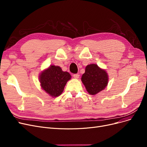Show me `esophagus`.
<instances>
[{
  "label": "esophagus",
  "instance_id": "1",
  "mask_svg": "<svg viewBox=\"0 0 147 147\" xmlns=\"http://www.w3.org/2000/svg\"><path fill=\"white\" fill-rule=\"evenodd\" d=\"M73 76L75 78V79H78V78H80V75L78 74H74V75H73Z\"/></svg>",
  "mask_w": 147,
  "mask_h": 147
}]
</instances>
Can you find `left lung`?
Masks as SVG:
<instances>
[{"instance_id": "obj_1", "label": "left lung", "mask_w": 147, "mask_h": 147, "mask_svg": "<svg viewBox=\"0 0 147 147\" xmlns=\"http://www.w3.org/2000/svg\"><path fill=\"white\" fill-rule=\"evenodd\" d=\"M81 81L91 95H95L104 90L107 85L109 76L106 71L96 64H90L85 67Z\"/></svg>"}]
</instances>
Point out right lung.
I'll use <instances>...</instances> for the list:
<instances>
[{
	"label": "right lung",
	"instance_id": "add662e5",
	"mask_svg": "<svg viewBox=\"0 0 147 147\" xmlns=\"http://www.w3.org/2000/svg\"><path fill=\"white\" fill-rule=\"evenodd\" d=\"M71 78L67 72H63L58 66L50 65L40 74L41 88L50 96L56 97L63 91L67 82Z\"/></svg>",
	"mask_w": 147,
	"mask_h": 147
}]
</instances>
